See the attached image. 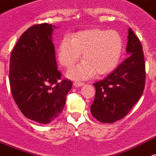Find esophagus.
I'll use <instances>...</instances> for the list:
<instances>
[{
    "label": "esophagus",
    "instance_id": "obj_1",
    "mask_svg": "<svg viewBox=\"0 0 156 156\" xmlns=\"http://www.w3.org/2000/svg\"><path fill=\"white\" fill-rule=\"evenodd\" d=\"M83 84L84 83L83 82H74V83H73V86H74V87H82Z\"/></svg>",
    "mask_w": 156,
    "mask_h": 156
}]
</instances>
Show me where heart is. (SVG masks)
I'll return each instance as SVG.
<instances>
[{"instance_id": "b5f03b06", "label": "heart", "mask_w": 156, "mask_h": 156, "mask_svg": "<svg viewBox=\"0 0 156 156\" xmlns=\"http://www.w3.org/2000/svg\"><path fill=\"white\" fill-rule=\"evenodd\" d=\"M123 52V40L118 32L103 29L79 31L65 37L57 48L58 60L66 69L72 68L82 55V62L69 71V77L85 79L112 73L118 65Z\"/></svg>"}]
</instances>
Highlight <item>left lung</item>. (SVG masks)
I'll list each match as a JSON object with an SVG mask.
<instances>
[{
    "label": "left lung",
    "mask_w": 156,
    "mask_h": 156,
    "mask_svg": "<svg viewBox=\"0 0 156 156\" xmlns=\"http://www.w3.org/2000/svg\"><path fill=\"white\" fill-rule=\"evenodd\" d=\"M128 56L103 80L93 83L96 95L91 113L102 123H113L126 116L141 97L146 83L142 46L131 29L128 30Z\"/></svg>",
    "instance_id": "obj_1"
}]
</instances>
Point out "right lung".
Returning <instances> with one entry per match:
<instances>
[{
  "label": "right lung",
  "instance_id": "right-lung-1",
  "mask_svg": "<svg viewBox=\"0 0 156 156\" xmlns=\"http://www.w3.org/2000/svg\"><path fill=\"white\" fill-rule=\"evenodd\" d=\"M55 25H32L14 47L9 79L16 103L30 120L48 124L63 112L67 93L72 88L68 79L61 80L52 42Z\"/></svg>",
  "mask_w": 156,
  "mask_h": 156
}]
</instances>
